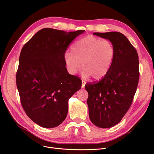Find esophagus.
Here are the masks:
<instances>
[{
	"instance_id": "esophagus-1",
	"label": "esophagus",
	"mask_w": 154,
	"mask_h": 154,
	"mask_svg": "<svg viewBox=\"0 0 154 154\" xmlns=\"http://www.w3.org/2000/svg\"><path fill=\"white\" fill-rule=\"evenodd\" d=\"M85 85H86V82L84 81H82V86H81L82 88H83L85 87Z\"/></svg>"
}]
</instances>
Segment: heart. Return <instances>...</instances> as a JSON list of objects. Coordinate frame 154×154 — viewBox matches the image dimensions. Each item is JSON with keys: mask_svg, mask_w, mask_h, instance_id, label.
I'll list each match as a JSON object with an SVG mask.
<instances>
[{"mask_svg": "<svg viewBox=\"0 0 154 154\" xmlns=\"http://www.w3.org/2000/svg\"><path fill=\"white\" fill-rule=\"evenodd\" d=\"M115 55V48L111 42L87 36L75 42L72 53L65 54L64 60L71 74H75L80 70L82 62V77L87 79L92 76L98 80L108 73Z\"/></svg>", "mask_w": 154, "mask_h": 154, "instance_id": "b5f03b06", "label": "heart"}]
</instances>
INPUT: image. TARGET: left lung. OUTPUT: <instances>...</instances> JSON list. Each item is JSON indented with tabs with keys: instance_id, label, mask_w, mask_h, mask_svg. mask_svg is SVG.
<instances>
[{
	"instance_id": "left-lung-1",
	"label": "left lung",
	"mask_w": 154,
	"mask_h": 154,
	"mask_svg": "<svg viewBox=\"0 0 154 154\" xmlns=\"http://www.w3.org/2000/svg\"><path fill=\"white\" fill-rule=\"evenodd\" d=\"M112 43L115 55L108 73L100 81L87 83L89 118L101 128L118 124L131 106L139 79V57L135 47L118 32H94Z\"/></svg>"
}]
</instances>
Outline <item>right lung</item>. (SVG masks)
<instances>
[{
	"label": "right lung",
	"instance_id": "1",
	"mask_svg": "<svg viewBox=\"0 0 154 154\" xmlns=\"http://www.w3.org/2000/svg\"><path fill=\"white\" fill-rule=\"evenodd\" d=\"M84 32L45 28L22 48L17 87L25 112L41 127L62 124L68 115L69 99L81 88V79L67 71L64 54L69 43Z\"/></svg>",
	"mask_w": 154,
	"mask_h": 154
}]
</instances>
